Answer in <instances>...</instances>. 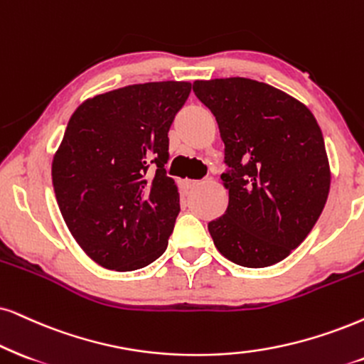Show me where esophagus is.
<instances>
[{"label":"esophagus","instance_id":"esophagus-1","mask_svg":"<svg viewBox=\"0 0 364 364\" xmlns=\"http://www.w3.org/2000/svg\"><path fill=\"white\" fill-rule=\"evenodd\" d=\"M200 185V181H196V179H183V188H185L186 191H190V190H195V188Z\"/></svg>","mask_w":364,"mask_h":364}]
</instances>
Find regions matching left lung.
Wrapping results in <instances>:
<instances>
[{
  "mask_svg": "<svg viewBox=\"0 0 364 364\" xmlns=\"http://www.w3.org/2000/svg\"><path fill=\"white\" fill-rule=\"evenodd\" d=\"M225 144V215L208 223L233 264L270 267L309 235L329 195L331 168L319 124L304 104L243 77L195 80Z\"/></svg>",
  "mask_w": 364,
  "mask_h": 364,
  "instance_id": "8db88e82",
  "label": "left lung"
}]
</instances>
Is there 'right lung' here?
I'll return each instance as SVG.
<instances>
[{
    "instance_id": "right-lung-1",
    "label": "right lung",
    "mask_w": 364,
    "mask_h": 364,
    "mask_svg": "<svg viewBox=\"0 0 364 364\" xmlns=\"http://www.w3.org/2000/svg\"><path fill=\"white\" fill-rule=\"evenodd\" d=\"M190 92V82L126 85L84 100L67 124L55 196L72 237L105 269H142L166 250L179 213L168 131Z\"/></svg>"
}]
</instances>
